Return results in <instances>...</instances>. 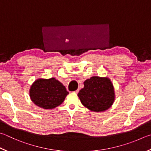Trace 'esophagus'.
Instances as JSON below:
<instances>
[{
	"instance_id": "34e87169",
	"label": "esophagus",
	"mask_w": 151,
	"mask_h": 151,
	"mask_svg": "<svg viewBox=\"0 0 151 151\" xmlns=\"http://www.w3.org/2000/svg\"><path fill=\"white\" fill-rule=\"evenodd\" d=\"M79 92V89H77L76 90H75V93H76V94H78V92Z\"/></svg>"
}]
</instances>
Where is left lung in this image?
<instances>
[{
	"label": "left lung",
	"instance_id": "obj_1",
	"mask_svg": "<svg viewBox=\"0 0 151 151\" xmlns=\"http://www.w3.org/2000/svg\"><path fill=\"white\" fill-rule=\"evenodd\" d=\"M84 86L78 96L85 108L91 111L101 112L113 105L116 94L113 83L108 77L92 76L84 82Z\"/></svg>",
	"mask_w": 151,
	"mask_h": 151
}]
</instances>
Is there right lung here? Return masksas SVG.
<instances>
[{
	"instance_id": "1",
	"label": "right lung",
	"mask_w": 151,
	"mask_h": 151,
	"mask_svg": "<svg viewBox=\"0 0 151 151\" xmlns=\"http://www.w3.org/2000/svg\"><path fill=\"white\" fill-rule=\"evenodd\" d=\"M29 94L30 99L35 106L45 109H51L61 105L68 92L57 79L40 78L32 83Z\"/></svg>"
}]
</instances>
